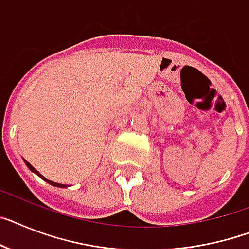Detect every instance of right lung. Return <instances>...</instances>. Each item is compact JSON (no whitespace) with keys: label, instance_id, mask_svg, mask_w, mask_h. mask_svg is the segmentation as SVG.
<instances>
[{"label":"right lung","instance_id":"add662e5","mask_svg":"<svg viewBox=\"0 0 249 249\" xmlns=\"http://www.w3.org/2000/svg\"><path fill=\"white\" fill-rule=\"evenodd\" d=\"M25 164H26V166H28V167H29V170H30V171H31V172H34V173H35V175H37V176L40 177V178H43V179H44V181H47V182H48V183H50V185H53V186H57V187H67V185H62V183H57V182H53V181H49V179H47V178H45V177H44V176H43V175H40V173H39V172H37V171H36V170H35L34 167L31 166V164H30V163H29L28 160H25Z\"/></svg>","mask_w":249,"mask_h":249}]
</instances>
